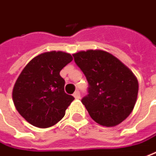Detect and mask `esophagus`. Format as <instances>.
I'll list each match as a JSON object with an SVG mask.
<instances>
[{"label":"esophagus","instance_id":"esophagus-1","mask_svg":"<svg viewBox=\"0 0 156 156\" xmlns=\"http://www.w3.org/2000/svg\"><path fill=\"white\" fill-rule=\"evenodd\" d=\"M73 97L75 98H77V99H78V98H80V92L78 91H76L74 93H73Z\"/></svg>","mask_w":156,"mask_h":156}]
</instances>
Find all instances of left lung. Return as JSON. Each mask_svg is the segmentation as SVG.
<instances>
[{
  "label": "left lung",
  "mask_w": 156,
  "mask_h": 156,
  "mask_svg": "<svg viewBox=\"0 0 156 156\" xmlns=\"http://www.w3.org/2000/svg\"><path fill=\"white\" fill-rule=\"evenodd\" d=\"M73 57L88 81V94L81 101L91 119L105 126L121 123L136 103L139 90L136 77L106 51H79Z\"/></svg>",
  "instance_id": "left-lung-1"
}]
</instances>
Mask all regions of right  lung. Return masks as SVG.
Wrapping results in <instances>:
<instances>
[{
  "label": "right lung",
  "instance_id": "add662e5",
  "mask_svg": "<svg viewBox=\"0 0 156 156\" xmlns=\"http://www.w3.org/2000/svg\"><path fill=\"white\" fill-rule=\"evenodd\" d=\"M71 54L51 51L30 61L14 85L12 97L18 112L29 123L47 128L65 116L73 96L65 92L60 71L72 61Z\"/></svg>",
  "mask_w": 156,
  "mask_h": 156
}]
</instances>
